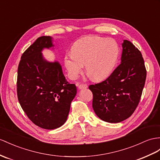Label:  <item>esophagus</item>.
<instances>
[{
    "label": "esophagus",
    "mask_w": 160,
    "mask_h": 160,
    "mask_svg": "<svg viewBox=\"0 0 160 160\" xmlns=\"http://www.w3.org/2000/svg\"><path fill=\"white\" fill-rule=\"evenodd\" d=\"M88 87L87 84H80L78 85V88L80 89H84V88H87Z\"/></svg>",
    "instance_id": "esophagus-1"
}]
</instances>
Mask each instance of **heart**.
Masks as SVG:
<instances>
[{
    "mask_svg": "<svg viewBox=\"0 0 160 160\" xmlns=\"http://www.w3.org/2000/svg\"><path fill=\"white\" fill-rule=\"evenodd\" d=\"M72 54L64 57L69 76L76 79L83 69L94 80L107 78L114 70L118 62L120 48L116 41L99 36H85L74 42Z\"/></svg>",
    "mask_w": 160,
    "mask_h": 160,
    "instance_id": "heart-1",
    "label": "heart"
}]
</instances>
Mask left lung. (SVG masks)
<instances>
[{"instance_id": "1", "label": "left lung", "mask_w": 160, "mask_h": 160, "mask_svg": "<svg viewBox=\"0 0 160 160\" xmlns=\"http://www.w3.org/2000/svg\"><path fill=\"white\" fill-rule=\"evenodd\" d=\"M146 76L141 51L124 40L121 63L107 79L88 87L96 115L109 123L120 122L132 116L140 101Z\"/></svg>"}]
</instances>
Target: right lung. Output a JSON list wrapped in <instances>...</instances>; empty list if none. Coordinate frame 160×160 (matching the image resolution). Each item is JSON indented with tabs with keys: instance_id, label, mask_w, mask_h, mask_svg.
I'll list each match as a JSON object with an SVG mask.
<instances>
[{
	"instance_id": "obj_1",
	"label": "right lung",
	"mask_w": 160,
	"mask_h": 160,
	"mask_svg": "<svg viewBox=\"0 0 160 160\" xmlns=\"http://www.w3.org/2000/svg\"><path fill=\"white\" fill-rule=\"evenodd\" d=\"M53 46L50 36L38 38L22 54L18 69L20 105L34 124L48 130L66 122L77 91L76 85L65 79L59 62L43 58L42 49Z\"/></svg>"
}]
</instances>
